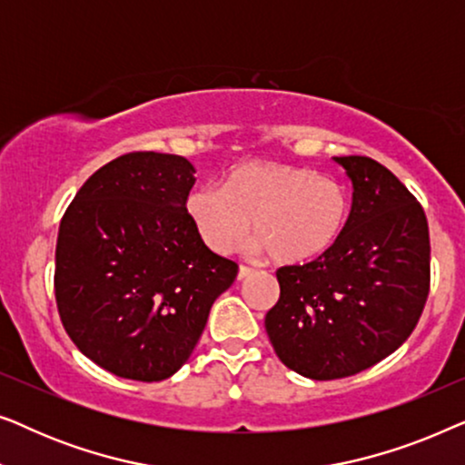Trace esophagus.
<instances>
[{"mask_svg":"<svg viewBox=\"0 0 465 465\" xmlns=\"http://www.w3.org/2000/svg\"><path fill=\"white\" fill-rule=\"evenodd\" d=\"M252 275H253L252 269H247V266H239V272H237L239 282H245V279L252 277Z\"/></svg>","mask_w":465,"mask_h":465,"instance_id":"esophagus-1","label":"esophagus"}]
</instances>
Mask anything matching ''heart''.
I'll use <instances>...</instances> for the list:
<instances>
[{
  "label": "heart",
  "mask_w": 465,
  "mask_h": 465,
  "mask_svg": "<svg viewBox=\"0 0 465 465\" xmlns=\"http://www.w3.org/2000/svg\"><path fill=\"white\" fill-rule=\"evenodd\" d=\"M351 199L345 183L313 169L277 161H247L218 186L186 196L190 224L209 250H237L253 220L256 250L277 264L298 266L326 256L345 232Z\"/></svg>",
  "instance_id": "b5f03b06"
}]
</instances>
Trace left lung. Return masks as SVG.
Returning a JSON list of instances; mask_svg holds the SVG:
<instances>
[{
	"mask_svg": "<svg viewBox=\"0 0 465 465\" xmlns=\"http://www.w3.org/2000/svg\"><path fill=\"white\" fill-rule=\"evenodd\" d=\"M353 186L351 213L326 256L277 271L264 328L279 360L307 379L351 377L415 330L430 292V231L402 182L368 156H334Z\"/></svg>",
	"mask_w": 465,
	"mask_h": 465,
	"instance_id": "left-lung-1",
	"label": "left lung"
}]
</instances>
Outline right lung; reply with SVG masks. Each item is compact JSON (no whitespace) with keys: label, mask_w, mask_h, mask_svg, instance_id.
I'll use <instances>...</instances> for the list:
<instances>
[{"label":"right lung","mask_w":465,"mask_h":465,"mask_svg":"<svg viewBox=\"0 0 465 465\" xmlns=\"http://www.w3.org/2000/svg\"><path fill=\"white\" fill-rule=\"evenodd\" d=\"M194 167L131 152L88 177L56 239L54 296L74 345L133 381H163L194 351L237 264L203 243L186 215Z\"/></svg>","instance_id":"add662e5"}]
</instances>
